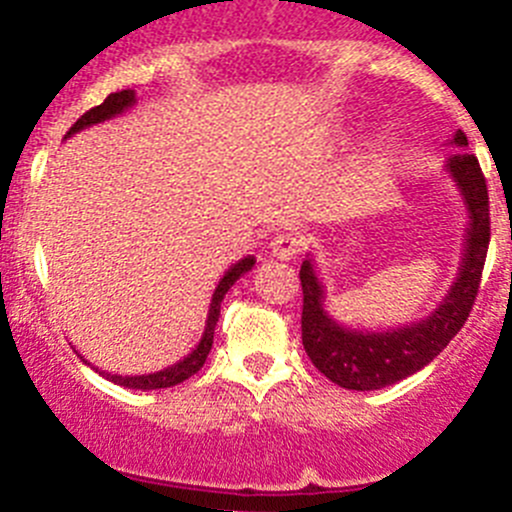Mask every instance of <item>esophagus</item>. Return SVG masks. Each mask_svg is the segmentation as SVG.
Here are the masks:
<instances>
[{"label":"esophagus","instance_id":"34e87169","mask_svg":"<svg viewBox=\"0 0 512 512\" xmlns=\"http://www.w3.org/2000/svg\"><path fill=\"white\" fill-rule=\"evenodd\" d=\"M300 250H303V240L288 232L278 234V237L270 242L272 257H278V260H293Z\"/></svg>","mask_w":512,"mask_h":512}]
</instances>
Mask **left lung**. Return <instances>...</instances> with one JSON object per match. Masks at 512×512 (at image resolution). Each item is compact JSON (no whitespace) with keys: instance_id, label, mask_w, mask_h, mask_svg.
Listing matches in <instances>:
<instances>
[{"instance_id":"1","label":"left lung","mask_w":512,"mask_h":512,"mask_svg":"<svg viewBox=\"0 0 512 512\" xmlns=\"http://www.w3.org/2000/svg\"><path fill=\"white\" fill-rule=\"evenodd\" d=\"M452 143L465 148L467 136L457 131ZM444 166L467 207L465 250L455 283L427 318L389 331H356L341 326L326 310V290L318 280L313 260L308 257L300 265V285H303L300 326H303L305 353L315 369L343 389H384L417 374L447 348V343L465 326L467 315L475 305L487 245H490L487 184L477 156L467 151H455Z\"/></svg>"}]
</instances>
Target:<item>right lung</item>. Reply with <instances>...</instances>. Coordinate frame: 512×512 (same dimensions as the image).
I'll return each instance as SVG.
<instances>
[{"instance_id": "1", "label": "right lung", "mask_w": 512, "mask_h": 512, "mask_svg": "<svg viewBox=\"0 0 512 512\" xmlns=\"http://www.w3.org/2000/svg\"><path fill=\"white\" fill-rule=\"evenodd\" d=\"M136 105V93L133 90H118V93H111L108 98L103 100L100 105H95V108H90L88 113H83V116L78 118V121L73 123V128L68 131L70 138L73 133L83 131V128H90L95 126V123H103V121H111V118L121 116V113H126L128 108H133ZM252 267H255V257L247 255L242 257L240 262H234L232 267H229L227 272L222 275V280H219V285L214 288V295H212V303H209V315H207V326H204V333H202V341L197 343V348L189 353V356H184L181 361H176V364L166 366V369L161 371H154V374H141V376H121V374H108V371H100L95 369L98 374H103L105 379L113 381V384L118 386H126V389H141V391H151V389H169V386H176L181 384V381H186L189 376L197 374L199 369L204 366V361H207L209 351H212V343H214V328H217V321H219V305H222L224 295H227V290L232 288L237 280L245 275V272H250ZM83 358V356H80ZM85 361V358H83ZM88 364V361H85Z\"/></svg>"}]
</instances>
